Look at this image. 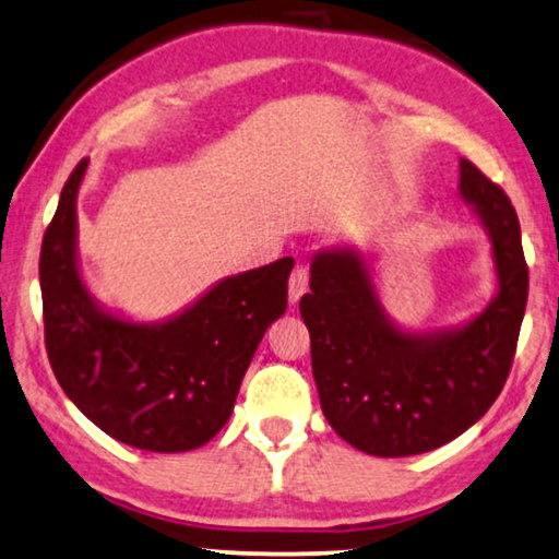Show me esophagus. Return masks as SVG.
<instances>
[{"mask_svg":"<svg viewBox=\"0 0 559 559\" xmlns=\"http://www.w3.org/2000/svg\"><path fill=\"white\" fill-rule=\"evenodd\" d=\"M306 290H309V271H306L304 265H296L288 278V301L298 304V298H301Z\"/></svg>","mask_w":559,"mask_h":559,"instance_id":"obj_1","label":"esophagus"}]
</instances>
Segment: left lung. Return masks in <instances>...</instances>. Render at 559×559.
Listing matches in <instances>:
<instances>
[{
  "label": "left lung",
  "mask_w": 559,
  "mask_h": 559,
  "mask_svg": "<svg viewBox=\"0 0 559 559\" xmlns=\"http://www.w3.org/2000/svg\"><path fill=\"white\" fill-rule=\"evenodd\" d=\"M459 194L489 235L497 271V294L463 324L411 332L392 321L357 248L332 246L311 261L298 309L313 380L329 426L357 451L400 459L445 445L484 418L512 369L530 288L516 212L468 159Z\"/></svg>",
  "instance_id": "8db88e82"
}]
</instances>
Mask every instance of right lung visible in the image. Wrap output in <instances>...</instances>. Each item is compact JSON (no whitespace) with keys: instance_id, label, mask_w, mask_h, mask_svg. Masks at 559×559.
I'll return each instance as SVG.
<instances>
[{"instance_id":"1","label":"right lung","mask_w":559,"mask_h":559,"mask_svg":"<svg viewBox=\"0 0 559 559\" xmlns=\"http://www.w3.org/2000/svg\"><path fill=\"white\" fill-rule=\"evenodd\" d=\"M68 177L43 238L45 347L60 388L85 418L126 445L194 451L230 420L265 329L283 317L294 258L227 276L162 321L106 309L78 263V190Z\"/></svg>"}]
</instances>
